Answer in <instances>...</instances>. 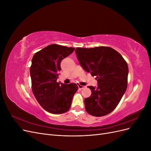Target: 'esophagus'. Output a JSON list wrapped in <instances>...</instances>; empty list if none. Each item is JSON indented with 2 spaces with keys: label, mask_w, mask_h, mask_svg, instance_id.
<instances>
[{
  "label": "esophagus",
  "mask_w": 151,
  "mask_h": 151,
  "mask_svg": "<svg viewBox=\"0 0 151 151\" xmlns=\"http://www.w3.org/2000/svg\"><path fill=\"white\" fill-rule=\"evenodd\" d=\"M78 88H79V89L80 90H81V89H84V88H85V86H82V85H81V84H79V85H78Z\"/></svg>",
  "instance_id": "34e87169"
}]
</instances>
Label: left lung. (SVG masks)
<instances>
[{
  "label": "left lung",
  "mask_w": 151,
  "mask_h": 151,
  "mask_svg": "<svg viewBox=\"0 0 151 151\" xmlns=\"http://www.w3.org/2000/svg\"><path fill=\"white\" fill-rule=\"evenodd\" d=\"M76 53L81 66L96 76L98 87L88 86L90 97L84 99L89 115L103 116L116 108L127 88L129 67L120 53L108 47L77 48Z\"/></svg>",
  "instance_id": "left-lung-1"
}]
</instances>
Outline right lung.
<instances>
[{"label":"right lung","instance_id":"add662e5","mask_svg":"<svg viewBox=\"0 0 151 151\" xmlns=\"http://www.w3.org/2000/svg\"><path fill=\"white\" fill-rule=\"evenodd\" d=\"M75 48L57 44L48 46L35 53L30 67L31 88L37 101L45 110L62 114L70 109L73 96L78 89L75 83H57L60 62Z\"/></svg>","mask_w":151,"mask_h":151}]
</instances>
